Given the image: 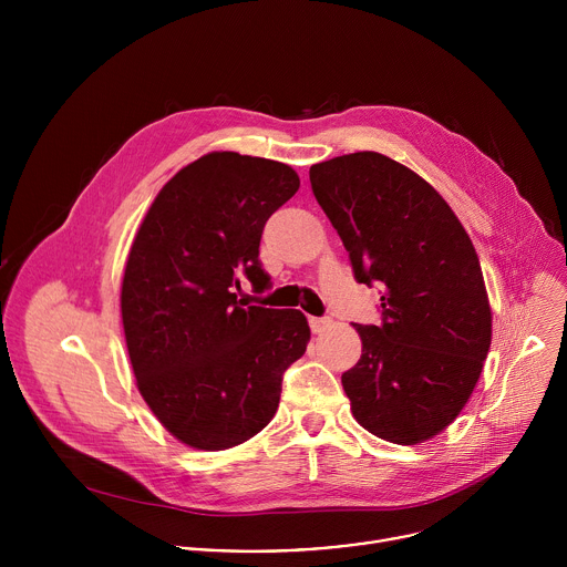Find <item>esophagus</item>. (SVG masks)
I'll return each instance as SVG.
<instances>
[{
  "mask_svg": "<svg viewBox=\"0 0 567 567\" xmlns=\"http://www.w3.org/2000/svg\"><path fill=\"white\" fill-rule=\"evenodd\" d=\"M332 326L330 318H309V328L313 334H322Z\"/></svg>",
  "mask_w": 567,
  "mask_h": 567,
  "instance_id": "34e87169",
  "label": "esophagus"
}]
</instances>
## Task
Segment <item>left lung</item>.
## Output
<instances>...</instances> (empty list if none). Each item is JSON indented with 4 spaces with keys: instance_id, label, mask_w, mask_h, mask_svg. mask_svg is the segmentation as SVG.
Listing matches in <instances>:
<instances>
[{
    "instance_id": "8db88e82",
    "label": "left lung",
    "mask_w": 567,
    "mask_h": 567,
    "mask_svg": "<svg viewBox=\"0 0 567 567\" xmlns=\"http://www.w3.org/2000/svg\"><path fill=\"white\" fill-rule=\"evenodd\" d=\"M309 182L354 278L383 289V322L354 326L361 359L341 377L352 415L385 442H426L462 413L492 346L473 241L444 197L385 154L320 161Z\"/></svg>"
}]
</instances>
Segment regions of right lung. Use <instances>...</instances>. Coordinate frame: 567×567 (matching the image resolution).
Here are the masks:
<instances>
[{"mask_svg":"<svg viewBox=\"0 0 567 567\" xmlns=\"http://www.w3.org/2000/svg\"><path fill=\"white\" fill-rule=\"evenodd\" d=\"M298 186L280 161L208 152L158 190L134 235L121 285L130 363L154 417L190 449L258 435L307 350L302 311L241 307L235 293L245 276L267 287L262 228Z\"/></svg>","mask_w":567,"mask_h":567,"instance_id":"1","label":"right lung"}]
</instances>
